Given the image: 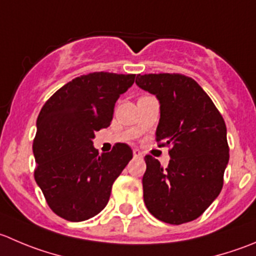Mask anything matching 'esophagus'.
<instances>
[{
  "label": "esophagus",
  "instance_id": "obj_1",
  "mask_svg": "<svg viewBox=\"0 0 256 256\" xmlns=\"http://www.w3.org/2000/svg\"><path fill=\"white\" fill-rule=\"evenodd\" d=\"M132 154H134V158H142V152H141L138 148H134Z\"/></svg>",
  "mask_w": 256,
  "mask_h": 256
}]
</instances>
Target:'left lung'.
Here are the masks:
<instances>
[{"label":"left lung","instance_id":"obj_1","mask_svg":"<svg viewBox=\"0 0 256 256\" xmlns=\"http://www.w3.org/2000/svg\"><path fill=\"white\" fill-rule=\"evenodd\" d=\"M136 85L158 100L156 141L170 146L166 168L152 156H145L144 202L161 222H192L222 191L229 162L224 118L199 84L188 76L138 75Z\"/></svg>","mask_w":256,"mask_h":256}]
</instances>
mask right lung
Wrapping results in <instances>:
<instances>
[{
    "label": "right lung",
    "instance_id": "right-lung-1",
    "mask_svg": "<svg viewBox=\"0 0 256 256\" xmlns=\"http://www.w3.org/2000/svg\"><path fill=\"white\" fill-rule=\"evenodd\" d=\"M135 75L92 72L57 90L40 111L34 150V180L52 212L68 222H84L108 205L111 188L132 158L126 144L111 152L94 148L95 131L108 128L120 95Z\"/></svg>",
    "mask_w": 256,
    "mask_h": 256
}]
</instances>
